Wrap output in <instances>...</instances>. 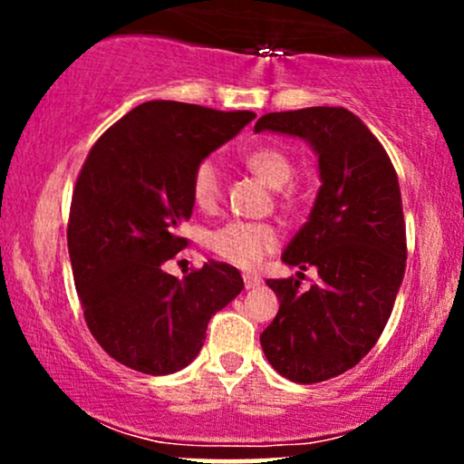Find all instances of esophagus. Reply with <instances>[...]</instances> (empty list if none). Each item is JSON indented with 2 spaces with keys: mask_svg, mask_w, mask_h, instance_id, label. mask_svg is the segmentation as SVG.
<instances>
[{
  "mask_svg": "<svg viewBox=\"0 0 464 464\" xmlns=\"http://www.w3.org/2000/svg\"><path fill=\"white\" fill-rule=\"evenodd\" d=\"M242 279H244V285H246V290H253V287H257L259 284H262V279L253 273H244Z\"/></svg>",
  "mask_w": 464,
  "mask_h": 464,
  "instance_id": "1",
  "label": "esophagus"
}]
</instances>
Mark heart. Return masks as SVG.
Wrapping results in <instances>:
<instances>
[{"instance_id": "heart-1", "label": "heart", "mask_w": 464, "mask_h": 464, "mask_svg": "<svg viewBox=\"0 0 464 464\" xmlns=\"http://www.w3.org/2000/svg\"><path fill=\"white\" fill-rule=\"evenodd\" d=\"M244 163L270 188H284L295 177V163L284 150L273 146H257L244 154ZM225 194L222 169L214 159H202L191 174V198L205 211H214ZM279 246V231L268 222L231 220L207 236V248L216 257L239 266L257 268L268 253Z\"/></svg>"}]
</instances>
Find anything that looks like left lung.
<instances>
[{
  "label": "left lung",
  "instance_id": "left-lung-1",
  "mask_svg": "<svg viewBox=\"0 0 464 464\" xmlns=\"http://www.w3.org/2000/svg\"><path fill=\"white\" fill-rule=\"evenodd\" d=\"M255 130L301 137L318 154L323 185L284 262L321 279L307 290L303 273L266 281L279 312L259 335L276 372L316 384L353 369L391 318L408 257L401 189L384 146L343 106L266 113Z\"/></svg>",
  "mask_w": 464,
  "mask_h": 464
}]
</instances>
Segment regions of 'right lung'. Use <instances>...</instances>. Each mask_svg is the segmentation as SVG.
Returning a JSON list of instances; mask_svg holds the SVG:
<instances>
[{
  "label": "right lung",
  "instance_id": "obj_1",
  "mask_svg": "<svg viewBox=\"0 0 464 464\" xmlns=\"http://www.w3.org/2000/svg\"><path fill=\"white\" fill-rule=\"evenodd\" d=\"M152 100L93 143L72 196L67 246L89 332L111 358L146 375L188 366L207 323L242 292L239 270L209 259L177 279L163 270L188 248L196 165L253 120Z\"/></svg>",
  "mask_w": 464,
  "mask_h": 464
}]
</instances>
